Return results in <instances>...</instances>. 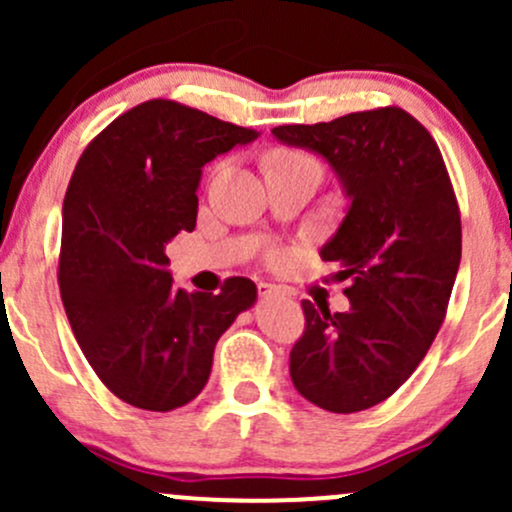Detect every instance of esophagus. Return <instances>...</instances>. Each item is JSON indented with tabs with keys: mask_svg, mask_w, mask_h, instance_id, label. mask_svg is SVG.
I'll list each match as a JSON object with an SVG mask.
<instances>
[{
	"mask_svg": "<svg viewBox=\"0 0 512 512\" xmlns=\"http://www.w3.org/2000/svg\"><path fill=\"white\" fill-rule=\"evenodd\" d=\"M257 292H260V297H289V292L285 287H277L272 285V282H260L257 285Z\"/></svg>",
	"mask_w": 512,
	"mask_h": 512,
	"instance_id": "obj_1",
	"label": "esophagus"
}]
</instances>
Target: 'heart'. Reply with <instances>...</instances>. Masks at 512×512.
Segmentation results:
<instances>
[{
    "label": "heart",
    "instance_id": "b5f03b06",
    "mask_svg": "<svg viewBox=\"0 0 512 512\" xmlns=\"http://www.w3.org/2000/svg\"><path fill=\"white\" fill-rule=\"evenodd\" d=\"M292 160H312L309 156H304V153H297V151H277L272 153L270 160H267V165L270 163H292ZM282 255H272V260H280Z\"/></svg>",
    "mask_w": 512,
    "mask_h": 512
}]
</instances>
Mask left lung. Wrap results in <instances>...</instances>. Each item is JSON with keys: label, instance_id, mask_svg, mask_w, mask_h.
I'll return each instance as SVG.
<instances>
[{"label": "left lung", "instance_id": "obj_1", "mask_svg": "<svg viewBox=\"0 0 512 512\" xmlns=\"http://www.w3.org/2000/svg\"><path fill=\"white\" fill-rule=\"evenodd\" d=\"M272 133L327 158L352 200L322 247V260L349 285L352 309L332 314L304 299L289 376L319 409H371L414 374L446 319L461 265L451 175L431 133L399 106Z\"/></svg>", "mask_w": 512, "mask_h": 512}]
</instances>
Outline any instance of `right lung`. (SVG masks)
Instances as JSON below:
<instances>
[{
	"label": "right lung",
	"mask_w": 512,
	"mask_h": 512,
	"mask_svg": "<svg viewBox=\"0 0 512 512\" xmlns=\"http://www.w3.org/2000/svg\"><path fill=\"white\" fill-rule=\"evenodd\" d=\"M255 138L151 98L108 123L76 163L61 223V302L98 379L136 409L193 401L218 339L257 299L247 277H227L218 294L185 292L165 270V245L195 227L203 165Z\"/></svg>",
	"instance_id": "1"
}]
</instances>
